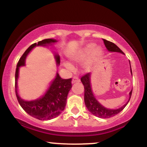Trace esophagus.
Returning <instances> with one entry per match:
<instances>
[{
  "mask_svg": "<svg viewBox=\"0 0 147 147\" xmlns=\"http://www.w3.org/2000/svg\"><path fill=\"white\" fill-rule=\"evenodd\" d=\"M79 82H80V79H79V77H73V78H72V84L79 83Z\"/></svg>",
  "mask_w": 147,
  "mask_h": 147,
  "instance_id": "1",
  "label": "esophagus"
}]
</instances>
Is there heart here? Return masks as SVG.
<instances>
[{"mask_svg": "<svg viewBox=\"0 0 147 147\" xmlns=\"http://www.w3.org/2000/svg\"><path fill=\"white\" fill-rule=\"evenodd\" d=\"M102 55L103 50L101 47L96 46L95 43H89L80 49L72 59L76 62L86 61L84 68L86 70H88L101 59ZM65 65L67 68L72 69V65L70 63H65Z\"/></svg>", "mask_w": 147, "mask_h": 147, "instance_id": "1", "label": "heart"}]
</instances>
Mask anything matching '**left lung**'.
I'll return each instance as SVG.
<instances>
[{"mask_svg": "<svg viewBox=\"0 0 147 147\" xmlns=\"http://www.w3.org/2000/svg\"><path fill=\"white\" fill-rule=\"evenodd\" d=\"M103 41H104L106 48H107L109 51L121 52V53L124 54V52L113 42L109 41L106 39H103ZM131 72L132 73L131 67ZM81 81H82L84 86V102H85L86 106L88 110L90 111L91 113L100 118H110L120 113L125 108V106L127 105L128 102H129L130 99H131V95H132L133 89L129 93V101L122 107L119 108L118 109H108L104 107L102 105H101L96 100L95 97H94L93 94H92L90 86V73L88 72V73H86V75L82 76V77L81 78Z\"/></svg>", "mask_w": 147, "mask_h": 147, "instance_id": "8db88e82", "label": "left lung"}]
</instances>
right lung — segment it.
<instances>
[{
	"label": "right lung",
	"mask_w": 147,
	"mask_h": 147,
	"mask_svg": "<svg viewBox=\"0 0 147 147\" xmlns=\"http://www.w3.org/2000/svg\"><path fill=\"white\" fill-rule=\"evenodd\" d=\"M55 42H57L56 40L48 38L38 41V43H34L30 45L20 58L15 72V93L18 103L27 113L40 120H48L57 117L64 110L66 105L68 94L72 88V78L63 79L57 73L56 78L53 81L45 95L39 99L28 102L23 100L18 94L17 79L18 70L20 66L25 65V58L32 48L38 45H45ZM55 58L57 64H59V56L56 55Z\"/></svg>",
	"instance_id": "1"
}]
</instances>
